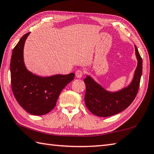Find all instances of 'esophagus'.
I'll use <instances>...</instances> for the list:
<instances>
[{
	"mask_svg": "<svg viewBox=\"0 0 154 154\" xmlns=\"http://www.w3.org/2000/svg\"><path fill=\"white\" fill-rule=\"evenodd\" d=\"M75 76H76L77 78H81L83 76V71L81 69H78L75 72Z\"/></svg>",
	"mask_w": 154,
	"mask_h": 154,
	"instance_id": "esophagus-1",
	"label": "esophagus"
}]
</instances>
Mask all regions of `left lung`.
I'll use <instances>...</instances> for the list:
<instances>
[{"label": "left lung", "instance_id": "obj_1", "mask_svg": "<svg viewBox=\"0 0 154 154\" xmlns=\"http://www.w3.org/2000/svg\"><path fill=\"white\" fill-rule=\"evenodd\" d=\"M137 60L131 83L116 91H108L89 75L84 79L86 85L85 103L91 112L99 117H109L122 112L129 106L136 97L142 74V59L135 45Z\"/></svg>", "mask_w": 154, "mask_h": 154}]
</instances>
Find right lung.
<instances>
[{
	"label": "right lung",
	"instance_id": "add662e5",
	"mask_svg": "<svg viewBox=\"0 0 154 154\" xmlns=\"http://www.w3.org/2000/svg\"><path fill=\"white\" fill-rule=\"evenodd\" d=\"M30 32L23 35L13 50L11 60V85L15 99L29 113L43 116L55 107L63 88L73 81V73L42 77L27 69L24 61V46Z\"/></svg>",
	"mask_w": 154,
	"mask_h": 154
}]
</instances>
